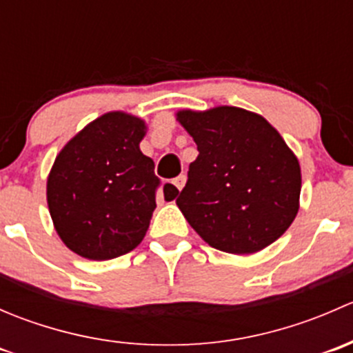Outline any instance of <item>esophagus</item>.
<instances>
[{"instance_id": "1", "label": "esophagus", "mask_w": 353, "mask_h": 353, "mask_svg": "<svg viewBox=\"0 0 353 353\" xmlns=\"http://www.w3.org/2000/svg\"><path fill=\"white\" fill-rule=\"evenodd\" d=\"M172 184L177 188V190L181 191L184 188V184H186V176H183V174H181V176H177L176 179L172 181Z\"/></svg>"}]
</instances>
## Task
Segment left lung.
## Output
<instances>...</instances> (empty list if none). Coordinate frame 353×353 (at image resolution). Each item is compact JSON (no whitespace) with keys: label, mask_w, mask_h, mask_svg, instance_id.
I'll return each mask as SVG.
<instances>
[{"label":"left lung","mask_w":353,"mask_h":353,"mask_svg":"<svg viewBox=\"0 0 353 353\" xmlns=\"http://www.w3.org/2000/svg\"><path fill=\"white\" fill-rule=\"evenodd\" d=\"M199 155L176 199L205 243L252 254L275 243L299 212L301 165L279 131L259 114L232 105L177 110Z\"/></svg>","instance_id":"left-lung-1"}]
</instances>
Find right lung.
Returning <instances> with one entry per match:
<instances>
[{
  "instance_id": "obj_1",
  "label": "right lung",
  "mask_w": 353,
  "mask_h": 353,
  "mask_svg": "<svg viewBox=\"0 0 353 353\" xmlns=\"http://www.w3.org/2000/svg\"><path fill=\"white\" fill-rule=\"evenodd\" d=\"M143 119L123 110L102 114L61 148L48 176V206L68 249L94 261L133 251L155 210L160 179L140 150ZM179 191L163 184L167 201Z\"/></svg>"
}]
</instances>
